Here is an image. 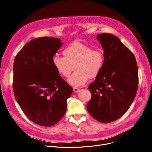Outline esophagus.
<instances>
[{
    "instance_id": "esophagus-1",
    "label": "esophagus",
    "mask_w": 152,
    "mask_h": 152,
    "mask_svg": "<svg viewBox=\"0 0 152 152\" xmlns=\"http://www.w3.org/2000/svg\"><path fill=\"white\" fill-rule=\"evenodd\" d=\"M73 91H74L75 92H78L79 91H80V89H79V88H77V87H74Z\"/></svg>"
}]
</instances>
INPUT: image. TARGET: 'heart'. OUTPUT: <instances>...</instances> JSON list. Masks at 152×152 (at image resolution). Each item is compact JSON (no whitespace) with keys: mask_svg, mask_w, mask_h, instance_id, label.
Wrapping results in <instances>:
<instances>
[{"mask_svg":"<svg viewBox=\"0 0 152 152\" xmlns=\"http://www.w3.org/2000/svg\"><path fill=\"white\" fill-rule=\"evenodd\" d=\"M63 55L55 54L52 58L53 66L58 73L68 77L73 69L75 71L69 79V83L76 86L84 84L89 77H96L105 63L103 53L80 42H73L63 50Z\"/></svg>","mask_w":152,"mask_h":152,"instance_id":"obj_1","label":"heart"}]
</instances>
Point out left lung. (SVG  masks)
Listing matches in <instances>:
<instances>
[{
    "mask_svg": "<svg viewBox=\"0 0 152 152\" xmlns=\"http://www.w3.org/2000/svg\"><path fill=\"white\" fill-rule=\"evenodd\" d=\"M104 50L105 63L89 86L92 97L87 109L97 121L108 123L121 118L136 95L138 68L132 52L119 39L109 33L97 36Z\"/></svg>",
    "mask_w": 152,
    "mask_h": 152,
    "instance_id": "left-lung-1",
    "label": "left lung"
}]
</instances>
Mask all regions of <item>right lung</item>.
<instances>
[{
	"instance_id": "1",
	"label": "right lung",
	"mask_w": 152,
	"mask_h": 152,
	"mask_svg": "<svg viewBox=\"0 0 152 152\" xmlns=\"http://www.w3.org/2000/svg\"><path fill=\"white\" fill-rule=\"evenodd\" d=\"M57 38L42 37L28 42L16 55L13 89L23 113L36 124L49 127L66 113L73 88L60 76L52 58L61 47Z\"/></svg>"
}]
</instances>
